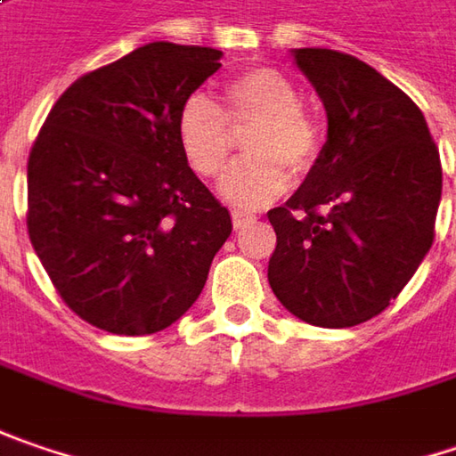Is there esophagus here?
<instances>
[{
  "mask_svg": "<svg viewBox=\"0 0 456 456\" xmlns=\"http://www.w3.org/2000/svg\"><path fill=\"white\" fill-rule=\"evenodd\" d=\"M253 222H255L253 214H248V211H240V208H234V211H232V224H234V229L248 227V224H253Z\"/></svg>",
  "mask_w": 456,
  "mask_h": 456,
  "instance_id": "obj_1",
  "label": "esophagus"
}]
</instances>
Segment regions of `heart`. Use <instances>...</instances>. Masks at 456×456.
I'll return each mask as SVG.
<instances>
[{
	"mask_svg": "<svg viewBox=\"0 0 456 456\" xmlns=\"http://www.w3.org/2000/svg\"><path fill=\"white\" fill-rule=\"evenodd\" d=\"M245 151L253 154L232 167L222 193L237 206H263L286 191L289 173L307 175L322 154V126L302 105L299 87L273 67H253L234 74L224 90V108L211 97L191 94L177 113V142L188 165L201 177L227 170L234 134L253 123Z\"/></svg>",
	"mask_w": 456,
	"mask_h": 456,
	"instance_id": "obj_1",
	"label": "heart"
}]
</instances>
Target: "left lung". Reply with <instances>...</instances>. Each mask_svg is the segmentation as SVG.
Listing matches in <instances>:
<instances>
[{
  "instance_id": "obj_1",
  "label": "left lung",
  "mask_w": 456,
  "mask_h": 456,
  "mask_svg": "<svg viewBox=\"0 0 456 456\" xmlns=\"http://www.w3.org/2000/svg\"><path fill=\"white\" fill-rule=\"evenodd\" d=\"M328 113V142L305 185L268 211V281L317 328L377 317L434 245L442 159L420 108L377 69L330 48H297Z\"/></svg>"
}]
</instances>
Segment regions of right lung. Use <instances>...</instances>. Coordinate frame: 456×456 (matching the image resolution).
I'll return each mask as SVG.
<instances>
[{"label":"right lung","instance_id":"obj_1","mask_svg":"<svg viewBox=\"0 0 456 456\" xmlns=\"http://www.w3.org/2000/svg\"><path fill=\"white\" fill-rule=\"evenodd\" d=\"M219 59L147 43L67 87L30 149V242L64 305L100 330L170 328L227 242L229 211L177 142L180 105Z\"/></svg>","mask_w":456,"mask_h":456}]
</instances>
